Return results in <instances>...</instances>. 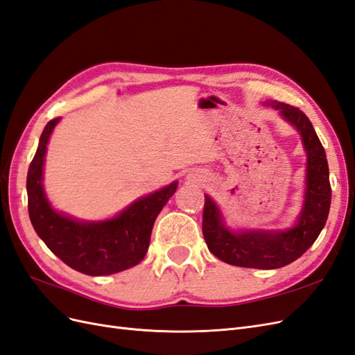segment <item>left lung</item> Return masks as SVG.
I'll return each mask as SVG.
<instances>
[{"label":"left lung","instance_id":"1","mask_svg":"<svg viewBox=\"0 0 355 355\" xmlns=\"http://www.w3.org/2000/svg\"><path fill=\"white\" fill-rule=\"evenodd\" d=\"M295 126L306 150V190L305 202L295 226L287 230H229L223 225L221 212L205 195L202 234L208 250L229 265L254 269H278L290 265L305 252L326 225L331 200L329 165L326 151L317 137L311 120L297 107L286 103H265Z\"/></svg>","mask_w":355,"mask_h":355}]
</instances>
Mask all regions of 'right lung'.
<instances>
[{"label":"right lung","mask_w":355,"mask_h":355,"mask_svg":"<svg viewBox=\"0 0 355 355\" xmlns=\"http://www.w3.org/2000/svg\"><path fill=\"white\" fill-rule=\"evenodd\" d=\"M59 117L50 120L40 137L26 177L28 212L37 235L65 265L90 277L111 275L144 259L151 229L178 183L130 204L119 216L104 221H78L50 207L43 190L46 146Z\"/></svg>","instance_id":"right-lung-1"}]
</instances>
